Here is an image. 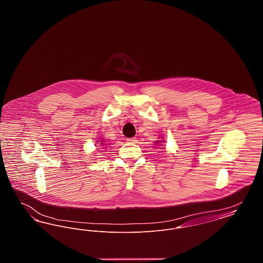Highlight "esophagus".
Returning a JSON list of instances; mask_svg holds the SVG:
<instances>
[{
    "label": "esophagus",
    "mask_w": 263,
    "mask_h": 263,
    "mask_svg": "<svg viewBox=\"0 0 263 263\" xmlns=\"http://www.w3.org/2000/svg\"><path fill=\"white\" fill-rule=\"evenodd\" d=\"M126 141H127L128 143H132V144L137 143V139H136V138H127Z\"/></svg>",
    "instance_id": "1"
}]
</instances>
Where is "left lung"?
<instances>
[{
	"instance_id": "left-lung-1",
	"label": "left lung",
	"mask_w": 263,
	"mask_h": 263,
	"mask_svg": "<svg viewBox=\"0 0 263 263\" xmlns=\"http://www.w3.org/2000/svg\"><path fill=\"white\" fill-rule=\"evenodd\" d=\"M162 142H163V141H157V144H158V143H162Z\"/></svg>"
}]
</instances>
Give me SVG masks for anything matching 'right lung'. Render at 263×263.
<instances>
[{"mask_svg":"<svg viewBox=\"0 0 263 263\" xmlns=\"http://www.w3.org/2000/svg\"><path fill=\"white\" fill-rule=\"evenodd\" d=\"M98 142H100V145H102V146H103V145H106V144H103L104 141H98Z\"/></svg>","mask_w":263,"mask_h":263,"instance_id":"obj_1","label":"right lung"}]
</instances>
